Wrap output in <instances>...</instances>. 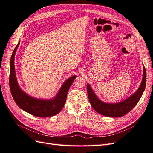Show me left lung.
<instances>
[{"label": "left lung", "instance_id": "obj_1", "mask_svg": "<svg viewBox=\"0 0 153 153\" xmlns=\"http://www.w3.org/2000/svg\"><path fill=\"white\" fill-rule=\"evenodd\" d=\"M143 77L141 84L137 91L126 100L118 103H106L100 100L89 84H87V94L92 107L97 112L105 116L120 117L131 111L139 101L146 85V71L143 65Z\"/></svg>", "mask_w": 153, "mask_h": 153}]
</instances>
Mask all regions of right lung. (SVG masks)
I'll use <instances>...</instances> for the list:
<instances>
[{
  "label": "right lung",
  "instance_id": "right-lung-1",
  "mask_svg": "<svg viewBox=\"0 0 153 153\" xmlns=\"http://www.w3.org/2000/svg\"><path fill=\"white\" fill-rule=\"evenodd\" d=\"M20 42L13 50L10 60V87L13 100L22 110L34 116L39 117L53 116L62 109L66 101L68 91L77 76L74 75L64 82L56 96L53 98L38 99L29 96L21 89L16 76L15 57Z\"/></svg>",
  "mask_w": 153,
  "mask_h": 153
}]
</instances>
